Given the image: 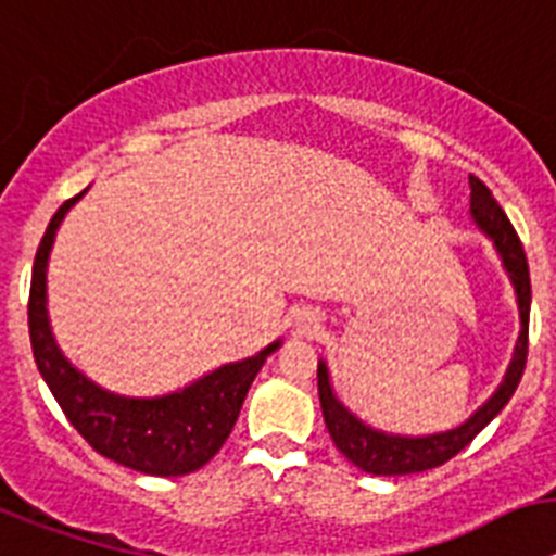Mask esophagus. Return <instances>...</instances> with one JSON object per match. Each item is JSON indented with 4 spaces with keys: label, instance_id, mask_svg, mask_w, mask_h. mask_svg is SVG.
I'll return each mask as SVG.
<instances>
[{
    "label": "esophagus",
    "instance_id": "34e87169",
    "mask_svg": "<svg viewBox=\"0 0 556 556\" xmlns=\"http://www.w3.org/2000/svg\"><path fill=\"white\" fill-rule=\"evenodd\" d=\"M313 318H302V330H311Z\"/></svg>",
    "mask_w": 556,
    "mask_h": 556
}]
</instances>
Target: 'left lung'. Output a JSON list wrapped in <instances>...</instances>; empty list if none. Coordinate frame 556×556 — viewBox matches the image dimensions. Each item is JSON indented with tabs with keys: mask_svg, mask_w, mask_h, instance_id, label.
<instances>
[{
	"mask_svg": "<svg viewBox=\"0 0 556 556\" xmlns=\"http://www.w3.org/2000/svg\"><path fill=\"white\" fill-rule=\"evenodd\" d=\"M470 215L476 229L490 240L495 254L501 257L506 277L515 288L520 313L518 344H515V352H511V361L506 366L498 389L465 422L456 425V428H447V431L419 433V437L380 431L375 425L364 422L358 414H352L332 389L327 361H318V400H321L327 431H330L338 451L369 476H412V472L445 465L447 458L456 456L458 451H465L472 439L479 437L486 425L504 412V405L509 403L520 383V375H523L526 366V341H529V307H532V285H529V265H526L523 245H520L518 235L511 229L498 201L492 198V192L476 176H470Z\"/></svg>",
	"mask_w": 556,
	"mask_h": 556,
	"instance_id": "left-lung-1",
	"label": "left lung"
}]
</instances>
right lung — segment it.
<instances>
[{
    "label": "right lung",
    "mask_w": 556,
    "mask_h": 556,
    "mask_svg": "<svg viewBox=\"0 0 556 556\" xmlns=\"http://www.w3.org/2000/svg\"><path fill=\"white\" fill-rule=\"evenodd\" d=\"M86 192L89 187L52 215L36 251L27 307L33 358L61 412L100 456L144 476H187L204 467L224 447L226 437L238 422L249 386L263 369L265 358L282 346V338L263 346L251 358L218 366L187 383L185 389L156 397L109 392L86 378L58 346L47 313V265L55 235L66 212Z\"/></svg>",
    "instance_id": "1"
}]
</instances>
